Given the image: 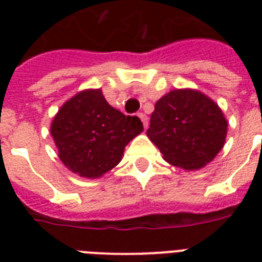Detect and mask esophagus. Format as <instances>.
Returning <instances> with one entry per match:
<instances>
[{
	"label": "esophagus",
	"instance_id": "esophagus-1",
	"mask_svg": "<svg viewBox=\"0 0 262 262\" xmlns=\"http://www.w3.org/2000/svg\"><path fill=\"white\" fill-rule=\"evenodd\" d=\"M139 118L141 119V122H143V125H144V127H147L148 126V117L145 114H144V113H139Z\"/></svg>",
	"mask_w": 262,
	"mask_h": 262
}]
</instances>
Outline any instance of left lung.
I'll return each instance as SVG.
<instances>
[{
    "instance_id": "8db88e82",
    "label": "left lung",
    "mask_w": 262,
    "mask_h": 262,
    "mask_svg": "<svg viewBox=\"0 0 262 262\" xmlns=\"http://www.w3.org/2000/svg\"><path fill=\"white\" fill-rule=\"evenodd\" d=\"M227 119L212 99L194 90L170 91L155 104L147 136L164 160L199 170L223 148Z\"/></svg>"
}]
</instances>
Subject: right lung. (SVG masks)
Instances as JSON below:
<instances>
[{"label": "right lung", "mask_w": 262, "mask_h": 262, "mask_svg": "<svg viewBox=\"0 0 262 262\" xmlns=\"http://www.w3.org/2000/svg\"><path fill=\"white\" fill-rule=\"evenodd\" d=\"M139 117L111 107L100 90H85L63 103L51 122L61 162L84 178H99L121 162L127 143L143 132Z\"/></svg>", "instance_id": "add662e5"}]
</instances>
